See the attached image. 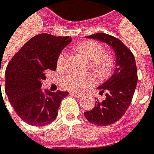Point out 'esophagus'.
<instances>
[{
	"mask_svg": "<svg viewBox=\"0 0 154 154\" xmlns=\"http://www.w3.org/2000/svg\"><path fill=\"white\" fill-rule=\"evenodd\" d=\"M71 95H73V96L75 97V98H81V97H82V94L76 93V92H71Z\"/></svg>",
	"mask_w": 154,
	"mask_h": 154,
	"instance_id": "34e87169",
	"label": "esophagus"
}]
</instances>
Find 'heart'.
I'll return each mask as SVG.
<instances>
[{
    "label": "heart",
    "mask_w": 154,
    "mask_h": 154,
    "mask_svg": "<svg viewBox=\"0 0 154 154\" xmlns=\"http://www.w3.org/2000/svg\"><path fill=\"white\" fill-rule=\"evenodd\" d=\"M74 51L88 60L87 67L90 68L100 79H105L115 70L116 59L112 51L103 50V45L96 40H84L76 44ZM57 68L66 66V54L60 52L57 61ZM93 75L90 73L79 74L71 72L63 79V86L72 91H82L93 84Z\"/></svg>",
    "instance_id": "heart-1"
}]
</instances>
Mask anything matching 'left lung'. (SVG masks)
Segmentation results:
<instances>
[{"instance_id": "left-lung-1", "label": "left lung", "mask_w": 154, "mask_h": 154, "mask_svg": "<svg viewBox=\"0 0 154 154\" xmlns=\"http://www.w3.org/2000/svg\"><path fill=\"white\" fill-rule=\"evenodd\" d=\"M87 38L102 40L113 48L116 55L114 75L98 88L105 94L103 100L95 103L92 110L84 113L88 121L96 126H109L117 122L128 110L138 83V72L134 54L117 38L104 33H96Z\"/></svg>"}]
</instances>
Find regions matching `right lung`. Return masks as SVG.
Returning a JSON list of instances; mask_svg holds the SVG:
<instances>
[{"label":"right lung","instance_id":"right-lung-1","mask_svg":"<svg viewBox=\"0 0 154 154\" xmlns=\"http://www.w3.org/2000/svg\"><path fill=\"white\" fill-rule=\"evenodd\" d=\"M71 40L69 36L36 35L8 63L5 92L16 114L26 124L43 127L57 117L62 100L68 95V91H43L41 85L46 79V72L56 69L59 54Z\"/></svg>","mask_w":154,"mask_h":154}]
</instances>
